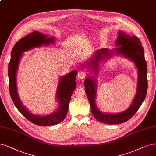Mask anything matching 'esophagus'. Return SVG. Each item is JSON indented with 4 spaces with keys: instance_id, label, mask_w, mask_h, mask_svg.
<instances>
[{
    "instance_id": "1",
    "label": "esophagus",
    "mask_w": 156,
    "mask_h": 156,
    "mask_svg": "<svg viewBox=\"0 0 156 156\" xmlns=\"http://www.w3.org/2000/svg\"><path fill=\"white\" fill-rule=\"evenodd\" d=\"M86 77V73L83 72V71H79L77 73V77L80 79H83Z\"/></svg>"
}]
</instances>
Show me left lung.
<instances>
[{"label":"left lung","mask_w":156,"mask_h":156,"mask_svg":"<svg viewBox=\"0 0 156 156\" xmlns=\"http://www.w3.org/2000/svg\"><path fill=\"white\" fill-rule=\"evenodd\" d=\"M115 44L117 47L111 51L108 48H102L95 51L88 61L83 64V67L90 69L94 75V76L88 75L84 81L85 92L90 105L91 112L97 120L108 125L121 124L133 117L145 99L148 88L147 66L141 41L137 37L130 36L125 32L119 31ZM112 55H121L132 60L135 64L138 73L136 94L133 103L126 110L117 114L101 112L96 106L95 101L97 90L96 77L100 62L109 58Z\"/></svg>","instance_id":"1"}]
</instances>
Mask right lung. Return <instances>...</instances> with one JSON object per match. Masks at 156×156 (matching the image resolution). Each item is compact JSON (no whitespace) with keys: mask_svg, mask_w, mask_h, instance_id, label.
<instances>
[{"mask_svg":"<svg viewBox=\"0 0 156 156\" xmlns=\"http://www.w3.org/2000/svg\"><path fill=\"white\" fill-rule=\"evenodd\" d=\"M55 43L53 37H48L46 35L35 31L20 39L13 46L11 53V59L8 65L9 94L16 108L34 124L39 126H51L58 124L65 118L69 101L73 91L76 88V76L77 72L73 70L60 77L56 91L55 99L58 106L57 110L50 114L40 115L32 114L23 105L20 101L17 87V73L24 52L42 45L48 46Z\"/></svg>","mask_w":156,"mask_h":156,"instance_id":"obj_1","label":"right lung"}]
</instances>
